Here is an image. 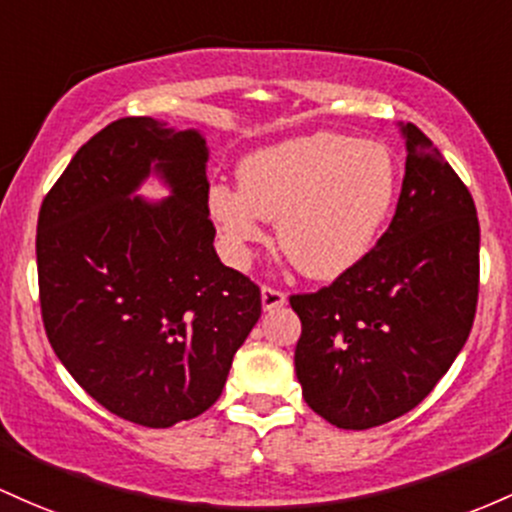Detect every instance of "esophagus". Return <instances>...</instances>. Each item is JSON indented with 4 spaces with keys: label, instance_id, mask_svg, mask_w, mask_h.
I'll list each match as a JSON object with an SVG mask.
<instances>
[{
    "label": "esophagus",
    "instance_id": "1",
    "mask_svg": "<svg viewBox=\"0 0 512 512\" xmlns=\"http://www.w3.org/2000/svg\"><path fill=\"white\" fill-rule=\"evenodd\" d=\"M286 294L279 289H272V286H262V308L265 311H274V308L284 306Z\"/></svg>",
    "mask_w": 512,
    "mask_h": 512
}]
</instances>
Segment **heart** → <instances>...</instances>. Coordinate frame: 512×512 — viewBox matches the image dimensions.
<instances>
[{
  "label": "heart",
  "mask_w": 512,
  "mask_h": 512,
  "mask_svg": "<svg viewBox=\"0 0 512 512\" xmlns=\"http://www.w3.org/2000/svg\"><path fill=\"white\" fill-rule=\"evenodd\" d=\"M398 196L391 150L342 133H311L243 157L238 189L216 184L209 216L238 262L277 221L286 260L311 279H335L372 252Z\"/></svg>",
  "instance_id": "b5f03b06"
}]
</instances>
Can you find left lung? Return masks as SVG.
Listing matches in <instances>:
<instances>
[{"instance_id":"left-lung-1","label":"left lung","mask_w":512,"mask_h":512,"mask_svg":"<svg viewBox=\"0 0 512 512\" xmlns=\"http://www.w3.org/2000/svg\"><path fill=\"white\" fill-rule=\"evenodd\" d=\"M389 230L359 265L289 303L301 318L303 398L342 430L413 411L447 374L479 301V218L469 189L413 123Z\"/></svg>"}]
</instances>
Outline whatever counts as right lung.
Returning a JSON list of instances; mask_svg holds the SVG:
<instances>
[{
  "label": "right lung",
  "instance_id": "add662e5",
  "mask_svg": "<svg viewBox=\"0 0 512 512\" xmlns=\"http://www.w3.org/2000/svg\"><path fill=\"white\" fill-rule=\"evenodd\" d=\"M206 162L194 128L128 116L77 150L38 213L50 347L94 401L143 428L211 408L262 313L260 286L213 247ZM150 173L167 200L137 196Z\"/></svg>",
  "mask_w": 512,
  "mask_h": 512
}]
</instances>
